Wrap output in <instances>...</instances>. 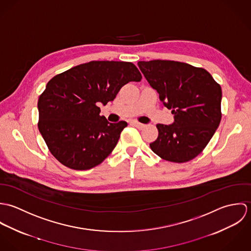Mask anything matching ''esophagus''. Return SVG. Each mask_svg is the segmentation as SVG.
<instances>
[{"mask_svg":"<svg viewBox=\"0 0 251 251\" xmlns=\"http://www.w3.org/2000/svg\"><path fill=\"white\" fill-rule=\"evenodd\" d=\"M131 125L132 126H134L135 127H137V128H143L144 126L143 124H141V123H138V122H132L131 123Z\"/></svg>","mask_w":251,"mask_h":251,"instance_id":"1","label":"esophagus"}]
</instances>
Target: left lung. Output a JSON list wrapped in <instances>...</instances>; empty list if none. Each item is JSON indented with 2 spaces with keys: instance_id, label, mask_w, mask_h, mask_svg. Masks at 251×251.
Instances as JSON below:
<instances>
[{
  "instance_id": "left-lung-1",
  "label": "left lung",
  "mask_w": 251,
  "mask_h": 251,
  "mask_svg": "<svg viewBox=\"0 0 251 251\" xmlns=\"http://www.w3.org/2000/svg\"><path fill=\"white\" fill-rule=\"evenodd\" d=\"M140 71L172 110V125H156L158 136L150 144L162 159L182 163L196 157L210 142L221 120V87L202 68L166 60L138 62Z\"/></svg>"
}]
</instances>
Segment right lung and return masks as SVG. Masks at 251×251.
<instances>
[{"mask_svg":"<svg viewBox=\"0 0 251 251\" xmlns=\"http://www.w3.org/2000/svg\"><path fill=\"white\" fill-rule=\"evenodd\" d=\"M142 75L128 62L92 61L54 76L39 96L38 129L63 165L88 170L112 152L127 123H109L100 104L114 100L123 86Z\"/></svg>","mask_w":251,"mask_h":251,"instance_id":"right-lung-1","label":"right lung"}]
</instances>
